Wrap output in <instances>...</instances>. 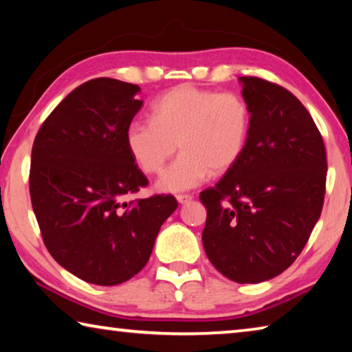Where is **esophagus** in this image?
<instances>
[{
  "instance_id": "34e87169",
  "label": "esophagus",
  "mask_w": 352,
  "mask_h": 352,
  "mask_svg": "<svg viewBox=\"0 0 352 352\" xmlns=\"http://www.w3.org/2000/svg\"><path fill=\"white\" fill-rule=\"evenodd\" d=\"M192 200V195H189V194H180V195H177V201L180 205H186V204H189V201Z\"/></svg>"
}]
</instances>
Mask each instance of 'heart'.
<instances>
[{"label": "heart", "instance_id": "heart-1", "mask_svg": "<svg viewBox=\"0 0 352 352\" xmlns=\"http://www.w3.org/2000/svg\"><path fill=\"white\" fill-rule=\"evenodd\" d=\"M152 121H133L126 144L146 174L162 172L168 160L182 155L157 183L162 192H184L210 174L222 175L239 162L250 136V109L236 93H217L178 85L151 107Z\"/></svg>", "mask_w": 352, "mask_h": 352}]
</instances>
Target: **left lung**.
Returning a JSON list of instances; mask_svg holds the SVG:
<instances>
[{"mask_svg":"<svg viewBox=\"0 0 352 352\" xmlns=\"http://www.w3.org/2000/svg\"><path fill=\"white\" fill-rule=\"evenodd\" d=\"M250 109L245 152L204 190L201 233L211 264L231 281L258 284L294 264L318 222L326 188L324 142L294 94L239 77Z\"/></svg>","mask_w":352,"mask_h":352,"instance_id":"1","label":"left lung"}]
</instances>
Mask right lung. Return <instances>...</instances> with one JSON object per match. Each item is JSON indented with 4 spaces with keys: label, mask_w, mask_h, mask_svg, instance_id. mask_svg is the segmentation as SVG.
<instances>
[{
    "label": "right lung",
    "mask_w": 352,
    "mask_h": 352,
    "mask_svg": "<svg viewBox=\"0 0 352 352\" xmlns=\"http://www.w3.org/2000/svg\"><path fill=\"white\" fill-rule=\"evenodd\" d=\"M140 91L109 77L82 83L52 110L32 146L29 190L45 245L90 284L118 285L141 272L178 206L174 195L124 200L147 184L126 144Z\"/></svg>",
    "instance_id": "obj_1"
}]
</instances>
